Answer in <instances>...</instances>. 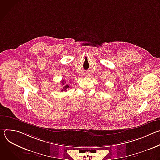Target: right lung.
I'll return each instance as SVG.
<instances>
[{"label":"right lung","mask_w":160,"mask_h":160,"mask_svg":"<svg viewBox=\"0 0 160 160\" xmlns=\"http://www.w3.org/2000/svg\"><path fill=\"white\" fill-rule=\"evenodd\" d=\"M61 83L62 85V88H61V91H67V88H69V85L66 83L65 80L61 81Z\"/></svg>","instance_id":"1"}]
</instances>
